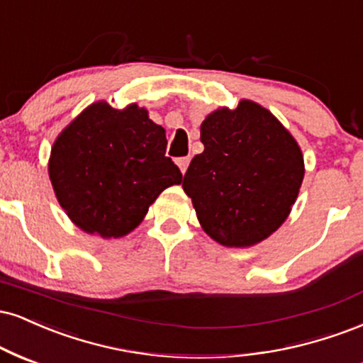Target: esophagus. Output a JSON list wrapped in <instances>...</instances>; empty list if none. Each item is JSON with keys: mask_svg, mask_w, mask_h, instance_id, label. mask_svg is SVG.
Returning a JSON list of instances; mask_svg holds the SVG:
<instances>
[{"mask_svg": "<svg viewBox=\"0 0 363 363\" xmlns=\"http://www.w3.org/2000/svg\"><path fill=\"white\" fill-rule=\"evenodd\" d=\"M189 162H191L189 157H181V159H177V165H179V169H181L182 174H186L187 167H189Z\"/></svg>", "mask_w": 363, "mask_h": 363, "instance_id": "esophagus-1", "label": "esophagus"}]
</instances>
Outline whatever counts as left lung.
Segmentation results:
<instances>
[{
    "mask_svg": "<svg viewBox=\"0 0 363 363\" xmlns=\"http://www.w3.org/2000/svg\"><path fill=\"white\" fill-rule=\"evenodd\" d=\"M203 154L191 160L182 189L201 228L223 247L269 238L289 216L304 179L301 147L267 108L242 99L201 123Z\"/></svg>",
    "mask_w": 363,
    "mask_h": 363,
    "instance_id": "1",
    "label": "left lung"
}]
</instances>
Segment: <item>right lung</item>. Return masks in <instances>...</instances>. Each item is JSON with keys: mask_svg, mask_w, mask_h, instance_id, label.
Masks as SVG:
<instances>
[{"mask_svg": "<svg viewBox=\"0 0 363 363\" xmlns=\"http://www.w3.org/2000/svg\"><path fill=\"white\" fill-rule=\"evenodd\" d=\"M165 147V130L137 103L121 110L103 99L89 104L50 150L49 177L60 208L86 233L125 237L164 189L181 184Z\"/></svg>", "mask_w": 363, "mask_h": 363, "instance_id": "right-lung-1", "label": "right lung"}]
</instances>
